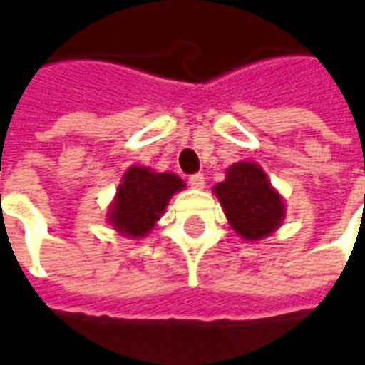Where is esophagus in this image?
I'll return each instance as SVG.
<instances>
[{
  "label": "esophagus",
  "mask_w": 365,
  "mask_h": 365,
  "mask_svg": "<svg viewBox=\"0 0 365 365\" xmlns=\"http://www.w3.org/2000/svg\"><path fill=\"white\" fill-rule=\"evenodd\" d=\"M190 185L193 187V190H203V187H205V175L203 174L190 175Z\"/></svg>",
  "instance_id": "34e87169"
}]
</instances>
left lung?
<instances>
[{"mask_svg":"<svg viewBox=\"0 0 365 365\" xmlns=\"http://www.w3.org/2000/svg\"><path fill=\"white\" fill-rule=\"evenodd\" d=\"M230 227L245 240L269 237L285 217L282 195L254 162H237L227 170L225 182L213 187Z\"/></svg>","mask_w":365,"mask_h":365,"instance_id":"1","label":"left lung"}]
</instances>
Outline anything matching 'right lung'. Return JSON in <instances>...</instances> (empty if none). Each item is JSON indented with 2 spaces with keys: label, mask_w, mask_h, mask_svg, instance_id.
Here are the masks:
<instances>
[{
  "label": "right lung",
  "mask_w": 365,
  "mask_h": 365,
  "mask_svg": "<svg viewBox=\"0 0 365 365\" xmlns=\"http://www.w3.org/2000/svg\"><path fill=\"white\" fill-rule=\"evenodd\" d=\"M183 187L185 183L175 174H158L144 166H130L107 211V221L123 237H146L166 211L170 197Z\"/></svg>",
  "instance_id": "obj_1"
}]
</instances>
